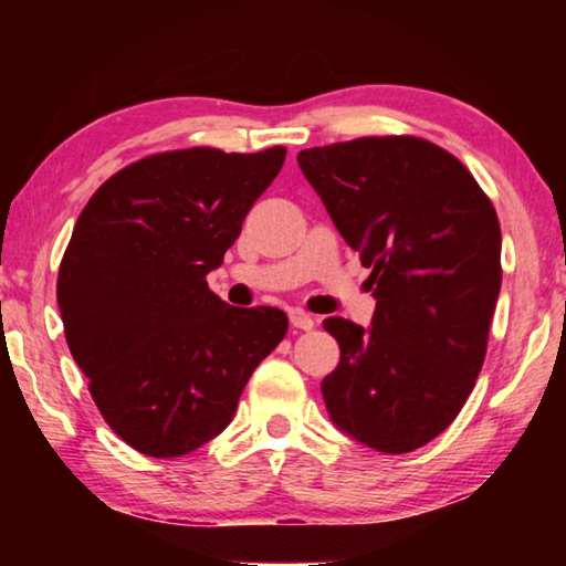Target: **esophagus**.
<instances>
[{"mask_svg": "<svg viewBox=\"0 0 566 566\" xmlns=\"http://www.w3.org/2000/svg\"><path fill=\"white\" fill-rule=\"evenodd\" d=\"M290 322H292V327H296V329H304V332L314 329V319L306 312H302V310L290 312Z\"/></svg>", "mask_w": 566, "mask_h": 566, "instance_id": "obj_1", "label": "esophagus"}]
</instances>
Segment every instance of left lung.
Returning a JSON list of instances; mask_svg holds the SVG:
<instances>
[{"instance_id": "8db88e82", "label": "left lung", "mask_w": 566, "mask_h": 566, "mask_svg": "<svg viewBox=\"0 0 566 566\" xmlns=\"http://www.w3.org/2000/svg\"><path fill=\"white\" fill-rule=\"evenodd\" d=\"M296 161L377 300L371 329L324 319L342 352L322 379L329 417L377 452H415L452 424L484 364L500 219L472 171L421 137H359Z\"/></svg>"}]
</instances>
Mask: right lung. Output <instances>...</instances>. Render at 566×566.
I'll use <instances>...</instances> for the list:
<instances>
[{
	"label": "right lung",
	"instance_id": "right-lung-1",
	"mask_svg": "<svg viewBox=\"0 0 566 566\" xmlns=\"http://www.w3.org/2000/svg\"><path fill=\"white\" fill-rule=\"evenodd\" d=\"M286 149L159 151L119 169L76 219L56 276L64 337L102 417L147 457L195 452L232 421L286 314L239 310L207 274Z\"/></svg>",
	"mask_w": 566,
	"mask_h": 566
}]
</instances>
